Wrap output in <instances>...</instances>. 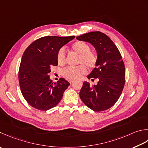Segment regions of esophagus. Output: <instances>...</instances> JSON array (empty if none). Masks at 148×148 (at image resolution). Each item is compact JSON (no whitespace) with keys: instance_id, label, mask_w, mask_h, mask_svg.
Masks as SVG:
<instances>
[{"instance_id":"34e87169","label":"esophagus","mask_w":148,"mask_h":148,"mask_svg":"<svg viewBox=\"0 0 148 148\" xmlns=\"http://www.w3.org/2000/svg\"><path fill=\"white\" fill-rule=\"evenodd\" d=\"M72 82H73V81H72V80H70V81H69V83H70L71 84L72 83Z\"/></svg>"}]
</instances>
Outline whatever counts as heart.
I'll return each mask as SVG.
<instances>
[{
  "instance_id": "obj_1",
  "label": "heart",
  "mask_w": 148,
  "mask_h": 148,
  "mask_svg": "<svg viewBox=\"0 0 148 148\" xmlns=\"http://www.w3.org/2000/svg\"><path fill=\"white\" fill-rule=\"evenodd\" d=\"M71 49L75 53L79 54V63H84L89 68H94L97 64L96 55L90 51V46L85 42L77 41L71 45ZM57 62L60 65L66 63V55L64 48H61L57 53ZM86 72V66L80 65L76 67H68L62 71V75L69 80H75Z\"/></svg>"
}]
</instances>
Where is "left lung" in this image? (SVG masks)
Masks as SVG:
<instances>
[{"label":"left lung","instance_id":"1","mask_svg":"<svg viewBox=\"0 0 148 148\" xmlns=\"http://www.w3.org/2000/svg\"><path fill=\"white\" fill-rule=\"evenodd\" d=\"M76 38L90 43L97 54L96 67L87 76L92 81L97 78V84L91 85L84 82L79 92L81 99L95 112L106 110L117 102L125 83V66L122 56L112 40L101 32H90Z\"/></svg>","mask_w":148,"mask_h":148}]
</instances>
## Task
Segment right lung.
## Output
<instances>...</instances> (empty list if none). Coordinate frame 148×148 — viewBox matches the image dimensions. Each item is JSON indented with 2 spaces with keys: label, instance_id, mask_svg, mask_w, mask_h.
Returning a JSON list of instances; mask_svg holds the SVG:
<instances>
[{
  "label": "right lung",
  "instance_id": "obj_1",
  "mask_svg": "<svg viewBox=\"0 0 148 148\" xmlns=\"http://www.w3.org/2000/svg\"><path fill=\"white\" fill-rule=\"evenodd\" d=\"M75 36H44L29 45L20 62L18 81L22 95L33 108L48 110L56 106L70 85L64 78L54 83L49 74L57 66V53Z\"/></svg>",
  "mask_w": 148,
  "mask_h": 148
}]
</instances>
